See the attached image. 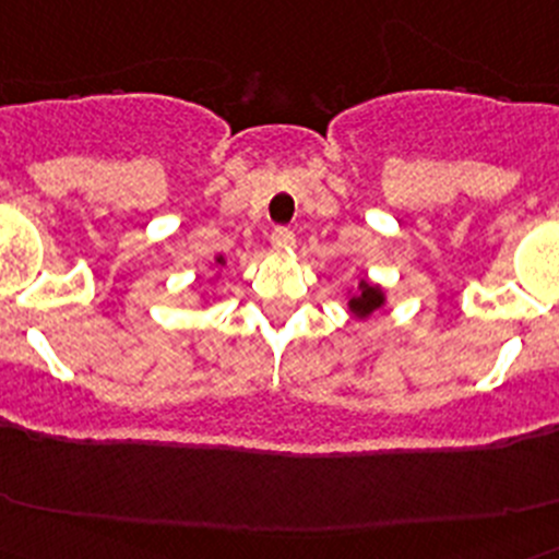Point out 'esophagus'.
Returning <instances> with one entry per match:
<instances>
[{
	"mask_svg": "<svg viewBox=\"0 0 559 559\" xmlns=\"http://www.w3.org/2000/svg\"><path fill=\"white\" fill-rule=\"evenodd\" d=\"M294 243H296V236L290 227H274V230H271V247L290 249Z\"/></svg>",
	"mask_w": 559,
	"mask_h": 559,
	"instance_id": "1",
	"label": "esophagus"
}]
</instances>
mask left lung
<instances>
[{"label": "left lung", "instance_id": "8db88e82", "mask_svg": "<svg viewBox=\"0 0 559 559\" xmlns=\"http://www.w3.org/2000/svg\"><path fill=\"white\" fill-rule=\"evenodd\" d=\"M381 301H384L381 290L373 288V285L362 283V294L350 299V310H354L356 316L362 318V316H370V312H373L376 307H381Z\"/></svg>", "mask_w": 559, "mask_h": 559}]
</instances>
